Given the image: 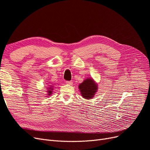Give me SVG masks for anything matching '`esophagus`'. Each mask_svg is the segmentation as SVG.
Wrapping results in <instances>:
<instances>
[{
    "label": "esophagus",
    "mask_w": 150,
    "mask_h": 150,
    "mask_svg": "<svg viewBox=\"0 0 150 150\" xmlns=\"http://www.w3.org/2000/svg\"><path fill=\"white\" fill-rule=\"evenodd\" d=\"M66 83L68 85H72V81H66Z\"/></svg>",
    "instance_id": "esophagus-1"
}]
</instances>
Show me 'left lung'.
<instances>
[{
    "label": "left lung",
    "instance_id": "8db88e82",
    "mask_svg": "<svg viewBox=\"0 0 150 150\" xmlns=\"http://www.w3.org/2000/svg\"><path fill=\"white\" fill-rule=\"evenodd\" d=\"M97 83L92 78H88L79 84L78 88L81 96L84 99H93L98 89Z\"/></svg>",
    "mask_w": 150,
    "mask_h": 150
}]
</instances>
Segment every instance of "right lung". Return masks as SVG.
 Instances as JSON below:
<instances>
[{
	"instance_id": "obj_1",
	"label": "right lung",
	"mask_w": 150,
	"mask_h": 150,
	"mask_svg": "<svg viewBox=\"0 0 150 150\" xmlns=\"http://www.w3.org/2000/svg\"><path fill=\"white\" fill-rule=\"evenodd\" d=\"M53 88H54V86L53 85H51V84H49V86H46V88H47V96H51V94H52V91H53Z\"/></svg>"
}]
</instances>
